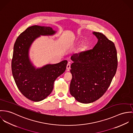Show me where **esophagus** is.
Wrapping results in <instances>:
<instances>
[{
  "mask_svg": "<svg viewBox=\"0 0 133 133\" xmlns=\"http://www.w3.org/2000/svg\"><path fill=\"white\" fill-rule=\"evenodd\" d=\"M66 69L67 70V71H69L70 69V63H68L67 65V66H66Z\"/></svg>",
  "mask_w": 133,
  "mask_h": 133,
  "instance_id": "esophagus-1",
  "label": "esophagus"
}]
</instances>
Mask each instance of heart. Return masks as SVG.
<instances>
[{"label": "heart", "mask_w": 133, "mask_h": 133, "mask_svg": "<svg viewBox=\"0 0 133 133\" xmlns=\"http://www.w3.org/2000/svg\"><path fill=\"white\" fill-rule=\"evenodd\" d=\"M79 42L77 41L76 43V45H78L79 44ZM87 47H88V45H87V44L86 43H83L80 46V47L79 48V49H78V51L80 52H84V51H85L87 49Z\"/></svg>", "instance_id": "heart-1"}]
</instances>
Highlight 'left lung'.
Returning a JSON list of instances; mask_svg holds the SVG:
<instances>
[{
	"instance_id": "1",
	"label": "left lung",
	"mask_w": 133,
	"mask_h": 133,
	"mask_svg": "<svg viewBox=\"0 0 133 133\" xmlns=\"http://www.w3.org/2000/svg\"><path fill=\"white\" fill-rule=\"evenodd\" d=\"M93 34L98 39L93 48L71 57L73 63L70 93L81 103H91L101 97L110 86L117 68L114 43L101 32Z\"/></svg>"
}]
</instances>
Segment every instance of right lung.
Instances as JSON below:
<instances>
[{"label": "right lung", "instance_id": "right-lung-1", "mask_svg": "<svg viewBox=\"0 0 133 133\" xmlns=\"http://www.w3.org/2000/svg\"><path fill=\"white\" fill-rule=\"evenodd\" d=\"M56 32L51 27L34 25L22 32L16 40L12 74L19 91L30 101L37 102L46 98L51 93L55 80L66 69L67 60L37 68L30 59L29 50L33 42L40 36H52Z\"/></svg>", "mask_w": 133, "mask_h": 133}]
</instances>
